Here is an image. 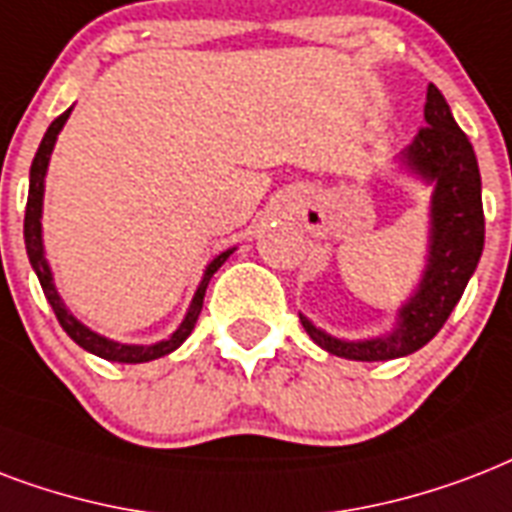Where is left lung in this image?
<instances>
[{
	"mask_svg": "<svg viewBox=\"0 0 512 512\" xmlns=\"http://www.w3.org/2000/svg\"><path fill=\"white\" fill-rule=\"evenodd\" d=\"M425 128L419 130L400 162L408 173L433 186L430 200V251L425 275L414 296L398 310V326L374 339H336L299 315L310 339L336 358L392 360L425 347L451 310L457 307L467 280L473 277L483 253L481 173L473 144L462 133L446 98L427 85Z\"/></svg>",
	"mask_w": 512,
	"mask_h": 512,
	"instance_id": "obj_1",
	"label": "left lung"
}]
</instances>
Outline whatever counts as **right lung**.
I'll use <instances>...</instances> for the list:
<instances>
[{
	"mask_svg": "<svg viewBox=\"0 0 512 512\" xmlns=\"http://www.w3.org/2000/svg\"><path fill=\"white\" fill-rule=\"evenodd\" d=\"M69 114L71 109H66L61 117H55V120L50 122V128H47L45 138H42V144H39L37 154H34V162H31L29 202H26V219H23V240H26V253H29L31 267L37 272L39 285H42V291H45L47 301H50V307H53L55 318H58L61 328L79 344V347H82V350L93 352V355H98V358L104 360H114V363H146V360H157L162 358V355H170V352L178 350V347L186 342V336L194 331V323L200 318L202 299H205V288L211 283L213 272L229 259V253L235 251V248L219 253V256L205 267V275H202L200 285H197V291H194V299L192 304H189V310H186V318L181 320V326H178L168 339H162V342L120 344L114 342V339H106V336L95 334L93 328H87L85 323H79V320L69 312V307L63 304L61 296H58V288H55L53 283V272H50V264H47L45 259V245H42V197H45L47 162H50V154H53V146L55 141H58V133H61L66 120H69Z\"/></svg>",
	"mask_w": 512,
	"mask_h": 512,
	"instance_id": "1",
	"label": "right lung"
}]
</instances>
